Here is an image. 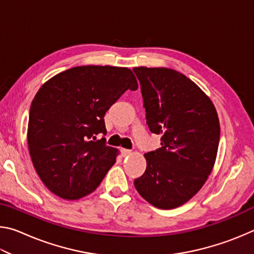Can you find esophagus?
<instances>
[{"mask_svg": "<svg viewBox=\"0 0 254 254\" xmlns=\"http://www.w3.org/2000/svg\"><path fill=\"white\" fill-rule=\"evenodd\" d=\"M121 153L123 157H127L128 154H131V150H127V149H121Z\"/></svg>", "mask_w": 254, "mask_h": 254, "instance_id": "1", "label": "esophagus"}]
</instances>
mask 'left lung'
Wrapping results in <instances>:
<instances>
[{"label": "left lung", "instance_id": "1", "mask_svg": "<svg viewBox=\"0 0 254 254\" xmlns=\"http://www.w3.org/2000/svg\"><path fill=\"white\" fill-rule=\"evenodd\" d=\"M150 131L161 148L144 153L147 169L134 180L137 192L161 209L191 199L214 168L220 120L210 98L182 72L167 67H134Z\"/></svg>", "mask_w": 254, "mask_h": 254}]
</instances>
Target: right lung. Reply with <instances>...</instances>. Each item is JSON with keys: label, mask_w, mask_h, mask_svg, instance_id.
Returning <instances> with one entry per match:
<instances>
[{"label": "right lung", "mask_w": 254, "mask_h": 254, "mask_svg": "<svg viewBox=\"0 0 254 254\" xmlns=\"http://www.w3.org/2000/svg\"><path fill=\"white\" fill-rule=\"evenodd\" d=\"M137 80L127 67L86 65L51 77L30 107L28 145L34 169L55 195L76 200L98 187L119 150L105 145L104 115Z\"/></svg>", "instance_id": "add662e5"}]
</instances>
